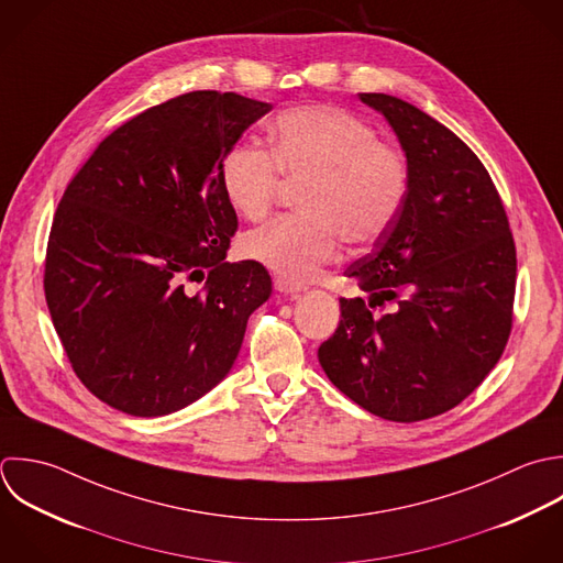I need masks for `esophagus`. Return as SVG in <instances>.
Here are the masks:
<instances>
[{
  "label": "esophagus",
  "instance_id": "1",
  "mask_svg": "<svg viewBox=\"0 0 563 563\" xmlns=\"http://www.w3.org/2000/svg\"><path fill=\"white\" fill-rule=\"evenodd\" d=\"M274 287H276L280 294H287V296H296V294L305 291V285H300V283H291V280L280 278V276L274 280Z\"/></svg>",
  "mask_w": 563,
  "mask_h": 563
}]
</instances>
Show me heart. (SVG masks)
I'll return each mask as SVG.
<instances>
[{"label":"heart","instance_id":"obj_1","mask_svg":"<svg viewBox=\"0 0 563 563\" xmlns=\"http://www.w3.org/2000/svg\"><path fill=\"white\" fill-rule=\"evenodd\" d=\"M269 151L254 142L232 146L221 159V188L236 214L263 219L280 177L305 184L302 214L278 217L243 241V252L291 283L311 280L335 261L342 239L353 247L390 232L410 195L408 153L364 118L329 102L291 107L267 129Z\"/></svg>","mask_w":563,"mask_h":563}]
</instances>
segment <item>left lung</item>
Returning <instances> with one entry per match:
<instances>
[{"instance_id":"1","label":"left lung","mask_w":563,"mask_h":563,"mask_svg":"<svg viewBox=\"0 0 563 563\" xmlns=\"http://www.w3.org/2000/svg\"><path fill=\"white\" fill-rule=\"evenodd\" d=\"M410 157L397 223L344 274L371 298H340L318 357L349 399L397 423L439 417L498 364L514 327L516 243L478 155L445 124L388 93H360ZM391 305L375 317L369 309Z\"/></svg>"}]
</instances>
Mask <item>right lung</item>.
Returning <instances> with one entry per match:
<instances>
[{
  "label": "right lung",
  "mask_w": 563,
  "mask_h": 563,
  "mask_svg": "<svg viewBox=\"0 0 563 563\" xmlns=\"http://www.w3.org/2000/svg\"><path fill=\"white\" fill-rule=\"evenodd\" d=\"M269 109L234 91L175 96L111 131L69 179L43 291L71 371L102 404L170 415L232 368L272 278L225 261L239 221L219 170Z\"/></svg>",
  "instance_id": "right-lung-1"
}]
</instances>
